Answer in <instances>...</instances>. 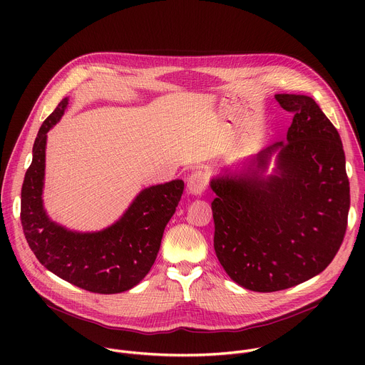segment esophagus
I'll use <instances>...</instances> for the list:
<instances>
[{
    "label": "esophagus",
    "instance_id": "esophagus-1",
    "mask_svg": "<svg viewBox=\"0 0 365 365\" xmlns=\"http://www.w3.org/2000/svg\"><path fill=\"white\" fill-rule=\"evenodd\" d=\"M206 187H207V178L203 172H200V170L193 172L187 178V193L199 196L205 192Z\"/></svg>",
    "mask_w": 365,
    "mask_h": 365
}]
</instances>
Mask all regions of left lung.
I'll return each mask as SVG.
<instances>
[{
    "label": "left lung",
    "mask_w": 365,
    "mask_h": 365,
    "mask_svg": "<svg viewBox=\"0 0 365 365\" xmlns=\"http://www.w3.org/2000/svg\"><path fill=\"white\" fill-rule=\"evenodd\" d=\"M293 114L287 141L259 151L245 170L211 180L214 248L227 274L252 292H277L322 273L346 231L349 182L341 137L306 95L277 93ZM277 169L264 178L271 154Z\"/></svg>",
    "instance_id": "1"
}]
</instances>
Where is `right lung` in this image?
I'll return each instance as SVG.
<instances>
[{"mask_svg":"<svg viewBox=\"0 0 365 365\" xmlns=\"http://www.w3.org/2000/svg\"><path fill=\"white\" fill-rule=\"evenodd\" d=\"M66 107L63 98L36 137L21 187L23 231L38 262L53 274L92 293H121L137 286L154 264L185 183L178 179L143 189L115 224L98 232L69 231L53 222L41 199L46 140Z\"/></svg>","mask_w":365,"mask_h":365,"instance_id":"1","label":"right lung"}]
</instances>
